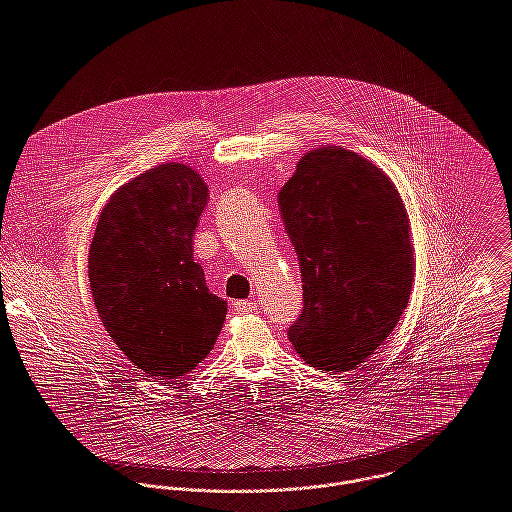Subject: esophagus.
Instances as JSON below:
<instances>
[{"mask_svg": "<svg viewBox=\"0 0 512 512\" xmlns=\"http://www.w3.org/2000/svg\"><path fill=\"white\" fill-rule=\"evenodd\" d=\"M232 308H234L236 314H252V312H256V304L252 300H236L232 304Z\"/></svg>", "mask_w": 512, "mask_h": 512, "instance_id": "34e87169", "label": "esophagus"}]
</instances>
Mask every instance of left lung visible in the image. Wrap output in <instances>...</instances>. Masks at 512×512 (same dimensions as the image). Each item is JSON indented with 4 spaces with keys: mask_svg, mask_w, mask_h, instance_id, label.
Segmentation results:
<instances>
[{
    "mask_svg": "<svg viewBox=\"0 0 512 512\" xmlns=\"http://www.w3.org/2000/svg\"><path fill=\"white\" fill-rule=\"evenodd\" d=\"M278 206L304 290L288 338L306 363L349 371L389 338L409 302L413 248L403 200L367 159L322 147L300 159Z\"/></svg>",
    "mask_w": 512,
    "mask_h": 512,
    "instance_id": "obj_1",
    "label": "left lung"
}]
</instances>
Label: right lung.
<instances>
[{"instance_id":"right-lung-1","label":"right lung","mask_w":512,"mask_h":512,"mask_svg":"<svg viewBox=\"0 0 512 512\" xmlns=\"http://www.w3.org/2000/svg\"><path fill=\"white\" fill-rule=\"evenodd\" d=\"M208 188L186 165H161L123 184L107 202L89 250L99 318L133 365L176 379L214 347L226 302L194 262V230Z\"/></svg>"}]
</instances>
